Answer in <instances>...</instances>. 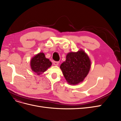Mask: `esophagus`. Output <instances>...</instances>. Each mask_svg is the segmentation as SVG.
I'll return each instance as SVG.
<instances>
[{
  "mask_svg": "<svg viewBox=\"0 0 121 121\" xmlns=\"http://www.w3.org/2000/svg\"><path fill=\"white\" fill-rule=\"evenodd\" d=\"M53 63V64H54V65L57 66V65H58V64H59V62H58V61H54Z\"/></svg>",
  "mask_w": 121,
  "mask_h": 121,
  "instance_id": "obj_1",
  "label": "esophagus"
}]
</instances>
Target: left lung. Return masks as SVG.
I'll use <instances>...</instances> for the list:
<instances>
[{"label":"left lung","instance_id":"8db88e82","mask_svg":"<svg viewBox=\"0 0 121 121\" xmlns=\"http://www.w3.org/2000/svg\"><path fill=\"white\" fill-rule=\"evenodd\" d=\"M91 61L83 51L70 52L60 66V68L68 83L77 84L82 81L88 74L91 68Z\"/></svg>","mask_w":121,"mask_h":121}]
</instances>
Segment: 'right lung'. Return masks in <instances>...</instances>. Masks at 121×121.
Masks as SVG:
<instances>
[{
  "instance_id": "add662e5",
  "label": "right lung",
  "mask_w": 121,
  "mask_h": 121,
  "mask_svg": "<svg viewBox=\"0 0 121 121\" xmlns=\"http://www.w3.org/2000/svg\"><path fill=\"white\" fill-rule=\"evenodd\" d=\"M52 65L51 62L47 59L44 53H40L35 56L30 61V66L32 70L40 74L45 71Z\"/></svg>"
}]
</instances>
